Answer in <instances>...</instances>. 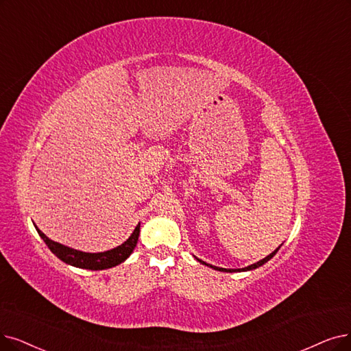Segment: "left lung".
Here are the masks:
<instances>
[{
  "label": "left lung",
  "mask_w": 351,
  "mask_h": 351,
  "mask_svg": "<svg viewBox=\"0 0 351 351\" xmlns=\"http://www.w3.org/2000/svg\"><path fill=\"white\" fill-rule=\"evenodd\" d=\"M279 249V247H278ZM278 249H275L271 255H268L266 258H263L262 261H259V262H256V263H254V265H250V266H246V268H242V269H224V268H217V266H213V265H208V263H206V262H203V261H200V259H197L200 263H204V265H207V266H210V268H213V269H216V271H223V272H242V271H250V269H255V268H259V266H262L263 263H266L268 262L276 252H278Z\"/></svg>",
  "instance_id": "left-lung-1"
}]
</instances>
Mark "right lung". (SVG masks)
I'll return each instance as SVG.
<instances>
[{
  "label": "right lung",
  "instance_id": "1",
  "mask_svg": "<svg viewBox=\"0 0 351 351\" xmlns=\"http://www.w3.org/2000/svg\"><path fill=\"white\" fill-rule=\"evenodd\" d=\"M36 229H37L41 239L45 241V243L49 246V249L60 261L72 265V266H76V268L92 269V271H102V269H108V268H112V266H117V265L122 263L132 254V250L135 249L136 242H138V236H139V223H138V226L135 228L132 234L121 246L106 250V252H99V254H86V252H80V250H76L72 247H67L64 245H60L58 242H53L37 226H36Z\"/></svg>",
  "mask_w": 351,
  "mask_h": 351
}]
</instances>
